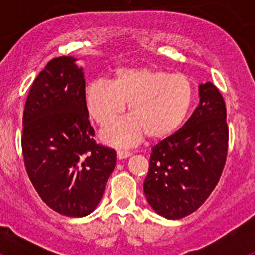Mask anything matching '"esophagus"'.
<instances>
[{
	"instance_id": "obj_1",
	"label": "esophagus",
	"mask_w": 255,
	"mask_h": 255,
	"mask_svg": "<svg viewBox=\"0 0 255 255\" xmlns=\"http://www.w3.org/2000/svg\"><path fill=\"white\" fill-rule=\"evenodd\" d=\"M130 155H131V153L128 152V150H117V158L120 159V161L128 158V157H130Z\"/></svg>"
}]
</instances>
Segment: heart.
<instances>
[{
	"label": "heart",
	"mask_w": 255,
	"mask_h": 255,
	"mask_svg": "<svg viewBox=\"0 0 255 255\" xmlns=\"http://www.w3.org/2000/svg\"><path fill=\"white\" fill-rule=\"evenodd\" d=\"M85 106L93 120L106 126L123 114L129 117L102 131V140L114 147H131L144 135L150 140L170 136L185 121L194 89L190 79L152 67H121L112 82L94 80L85 88Z\"/></svg>",
	"instance_id": "b5f03b06"
}]
</instances>
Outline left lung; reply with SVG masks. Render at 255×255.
I'll return each mask as SVG.
<instances>
[{
    "label": "left lung",
    "mask_w": 255,
    "mask_h": 255,
    "mask_svg": "<svg viewBox=\"0 0 255 255\" xmlns=\"http://www.w3.org/2000/svg\"><path fill=\"white\" fill-rule=\"evenodd\" d=\"M229 143L226 106L217 88L199 85V105L181 129L152 148L144 194L155 213L180 220L217 185Z\"/></svg>",
    "instance_id": "8db88e82"
}]
</instances>
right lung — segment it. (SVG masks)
I'll list each match as a JSON object with an SVG mask.
<instances>
[{
  "mask_svg": "<svg viewBox=\"0 0 255 255\" xmlns=\"http://www.w3.org/2000/svg\"><path fill=\"white\" fill-rule=\"evenodd\" d=\"M76 58L51 60L35 78L22 115L26 172L44 203L84 217L97 208L116 166V152L93 140L85 80Z\"/></svg>",
  "mask_w": 255,
  "mask_h": 255,
  "instance_id": "1",
  "label": "right lung"
}]
</instances>
